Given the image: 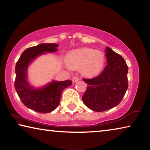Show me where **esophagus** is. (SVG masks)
Listing matches in <instances>:
<instances>
[{
	"label": "esophagus",
	"mask_w": 150,
	"mask_h": 150,
	"mask_svg": "<svg viewBox=\"0 0 150 150\" xmlns=\"http://www.w3.org/2000/svg\"><path fill=\"white\" fill-rule=\"evenodd\" d=\"M79 81V78H78L77 77H73L72 78V82H73V83H76V82H77V81Z\"/></svg>",
	"instance_id": "obj_1"
}]
</instances>
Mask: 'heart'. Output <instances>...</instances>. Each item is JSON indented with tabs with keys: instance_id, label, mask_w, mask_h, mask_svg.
<instances>
[{
	"instance_id": "obj_1",
	"label": "heart",
	"mask_w": 150,
	"mask_h": 150,
	"mask_svg": "<svg viewBox=\"0 0 150 150\" xmlns=\"http://www.w3.org/2000/svg\"><path fill=\"white\" fill-rule=\"evenodd\" d=\"M63 64L68 69L81 68L83 73L88 77L99 74L105 65V56L100 51L88 47L72 50L68 53Z\"/></svg>"
}]
</instances>
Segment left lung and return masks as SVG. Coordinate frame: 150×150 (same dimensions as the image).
I'll return each instance as SVG.
<instances>
[{
    "label": "left lung",
    "instance_id": "1",
    "mask_svg": "<svg viewBox=\"0 0 150 150\" xmlns=\"http://www.w3.org/2000/svg\"><path fill=\"white\" fill-rule=\"evenodd\" d=\"M107 65L94 79L83 81L88 85L82 100L91 110L103 112L117 106L128 89V67L124 58L106 47Z\"/></svg>",
    "mask_w": 150,
    "mask_h": 150
}]
</instances>
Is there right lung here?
I'll use <instances>...</instances> for the list:
<instances>
[{"mask_svg":"<svg viewBox=\"0 0 150 150\" xmlns=\"http://www.w3.org/2000/svg\"><path fill=\"white\" fill-rule=\"evenodd\" d=\"M57 44H40L26 49L18 61L15 73L14 87L19 98L28 108L40 113H49L59 105L62 93L64 88L72 85L71 80L52 82L40 87L30 84L28 78V69L30 64L42 55L57 51Z\"/></svg>","mask_w":150,"mask_h":150,"instance_id":"1","label":"right lung"}]
</instances>
